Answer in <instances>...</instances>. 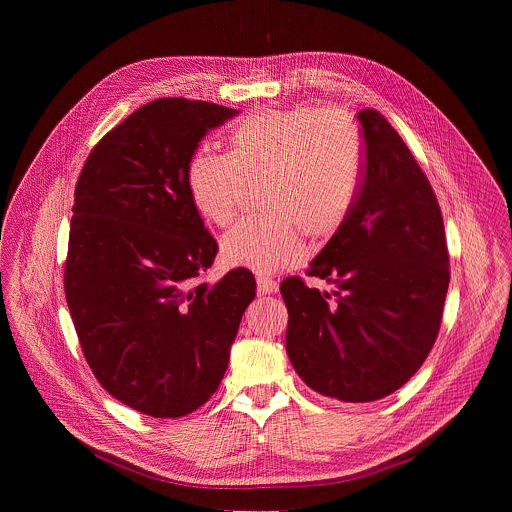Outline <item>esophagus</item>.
Returning a JSON list of instances; mask_svg holds the SVG:
<instances>
[{"instance_id":"obj_1","label":"esophagus","mask_w":512,"mask_h":512,"mask_svg":"<svg viewBox=\"0 0 512 512\" xmlns=\"http://www.w3.org/2000/svg\"><path fill=\"white\" fill-rule=\"evenodd\" d=\"M279 289V283L271 277H257V294L259 296H267V294H275Z\"/></svg>"}]
</instances>
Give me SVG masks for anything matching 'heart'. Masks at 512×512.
<instances>
[{"instance_id": "1", "label": "heart", "mask_w": 512, "mask_h": 512, "mask_svg": "<svg viewBox=\"0 0 512 512\" xmlns=\"http://www.w3.org/2000/svg\"><path fill=\"white\" fill-rule=\"evenodd\" d=\"M362 139L340 109H261L241 119L227 154L200 150L190 158L186 186L204 221L227 227L247 188H263L267 221H241L221 243L229 265L275 273L306 257L304 233L332 239L356 202Z\"/></svg>"}]
</instances>
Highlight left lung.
Returning a JSON list of instances; mask_svg holds the SVG:
<instances>
[{"label": "left lung", "mask_w": 512, "mask_h": 512, "mask_svg": "<svg viewBox=\"0 0 512 512\" xmlns=\"http://www.w3.org/2000/svg\"><path fill=\"white\" fill-rule=\"evenodd\" d=\"M362 178L342 229L308 275L281 283L287 356L316 393L369 403L403 387L440 332L450 255L440 204L401 135L375 109L358 111Z\"/></svg>", "instance_id": "8db88e82"}]
</instances>
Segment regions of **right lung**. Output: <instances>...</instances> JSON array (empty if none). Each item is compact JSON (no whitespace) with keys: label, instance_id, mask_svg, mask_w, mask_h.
Instances as JSON below:
<instances>
[{"label":"right lung","instance_id":"obj_1","mask_svg":"<svg viewBox=\"0 0 512 512\" xmlns=\"http://www.w3.org/2000/svg\"><path fill=\"white\" fill-rule=\"evenodd\" d=\"M233 115L180 97L143 105L95 145L75 188L64 265L72 322L103 389L152 417L210 399L255 298L243 267L198 281L218 245L186 186L200 139Z\"/></svg>","mask_w":512,"mask_h":512}]
</instances>
